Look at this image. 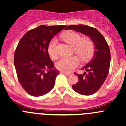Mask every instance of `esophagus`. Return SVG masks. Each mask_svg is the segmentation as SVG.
Segmentation results:
<instances>
[{"label":"esophagus","instance_id":"1","mask_svg":"<svg viewBox=\"0 0 126 126\" xmlns=\"http://www.w3.org/2000/svg\"><path fill=\"white\" fill-rule=\"evenodd\" d=\"M61 73H62L63 74H65L66 76H71V75H72V74H73V73H69V72H64V71H62Z\"/></svg>","mask_w":126,"mask_h":126}]
</instances>
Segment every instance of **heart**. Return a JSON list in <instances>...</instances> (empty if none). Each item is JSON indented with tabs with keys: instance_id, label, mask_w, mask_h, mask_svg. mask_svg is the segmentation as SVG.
Returning <instances> with one entry per match:
<instances>
[{
	"instance_id": "obj_1",
	"label": "heart",
	"mask_w": 126,
	"mask_h": 126,
	"mask_svg": "<svg viewBox=\"0 0 126 126\" xmlns=\"http://www.w3.org/2000/svg\"><path fill=\"white\" fill-rule=\"evenodd\" d=\"M62 38L71 46L74 47V52L84 62L90 61L94 52L93 40L88 37L82 38L81 34L73 31H69L62 35ZM48 52L52 59L58 57L57 50V40L53 38L48 46ZM79 59L78 56L62 57L56 62V67L63 71L69 72L78 66Z\"/></svg>"
}]
</instances>
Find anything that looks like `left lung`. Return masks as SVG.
Wrapping results in <instances>:
<instances>
[{"mask_svg":"<svg viewBox=\"0 0 126 126\" xmlns=\"http://www.w3.org/2000/svg\"><path fill=\"white\" fill-rule=\"evenodd\" d=\"M65 30H73L90 37L94 45V55L92 61L82 70L83 74H76L78 81L72 85L76 92L83 95H91L100 88L106 79L110 69V52L109 45L98 30L83 24L70 25Z\"/></svg>","mask_w":126,"mask_h":126,"instance_id":"obj_1","label":"left lung"}]
</instances>
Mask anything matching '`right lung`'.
<instances>
[{"mask_svg": "<svg viewBox=\"0 0 126 126\" xmlns=\"http://www.w3.org/2000/svg\"><path fill=\"white\" fill-rule=\"evenodd\" d=\"M65 27L40 26L26 32L20 40L14 53V65L19 82L30 95H44L55 85L60 72L54 68L48 46L53 36Z\"/></svg>", "mask_w": 126, "mask_h": 126, "instance_id": "obj_1", "label": "right lung"}]
</instances>
